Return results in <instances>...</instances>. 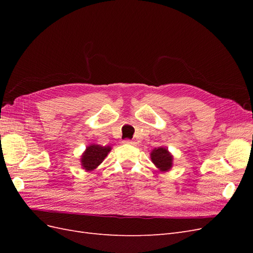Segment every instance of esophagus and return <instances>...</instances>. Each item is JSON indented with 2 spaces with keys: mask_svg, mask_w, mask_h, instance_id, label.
I'll list each match as a JSON object with an SVG mask.
<instances>
[{
  "mask_svg": "<svg viewBox=\"0 0 253 253\" xmlns=\"http://www.w3.org/2000/svg\"><path fill=\"white\" fill-rule=\"evenodd\" d=\"M122 143H125V144H131V145H135V144H136V142H135V141H133V140H129V139H126V140H124V141H122Z\"/></svg>",
  "mask_w": 253,
  "mask_h": 253,
  "instance_id": "34e87169",
  "label": "esophagus"
}]
</instances>
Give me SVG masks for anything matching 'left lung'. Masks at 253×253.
I'll list each match as a JSON object with an SVG mask.
<instances>
[{"label": "left lung", "instance_id": "obj_1", "mask_svg": "<svg viewBox=\"0 0 253 253\" xmlns=\"http://www.w3.org/2000/svg\"><path fill=\"white\" fill-rule=\"evenodd\" d=\"M151 160L159 171L168 172L173 167V155L165 147L155 148L151 153Z\"/></svg>", "mask_w": 253, "mask_h": 253}]
</instances>
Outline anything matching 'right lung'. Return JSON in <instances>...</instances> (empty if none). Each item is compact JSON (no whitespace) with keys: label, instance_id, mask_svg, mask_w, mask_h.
Returning <instances> with one entry per match:
<instances>
[{"label":"right lung","instance_id":"add662e5","mask_svg":"<svg viewBox=\"0 0 253 253\" xmlns=\"http://www.w3.org/2000/svg\"><path fill=\"white\" fill-rule=\"evenodd\" d=\"M112 148L110 145H106V147H102L100 144H89L86 147L85 151L82 153L80 163L83 170L86 172L93 171L97 169L98 166L103 162L104 158L108 156L109 153L111 152Z\"/></svg>","mask_w":253,"mask_h":253}]
</instances>
